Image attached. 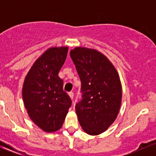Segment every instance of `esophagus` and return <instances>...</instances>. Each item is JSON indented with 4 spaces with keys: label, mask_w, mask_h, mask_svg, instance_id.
Wrapping results in <instances>:
<instances>
[{
    "label": "esophagus",
    "mask_w": 156,
    "mask_h": 156,
    "mask_svg": "<svg viewBox=\"0 0 156 156\" xmlns=\"http://www.w3.org/2000/svg\"><path fill=\"white\" fill-rule=\"evenodd\" d=\"M69 97H70V98L72 99V100H73V98H74V93L73 92L69 93Z\"/></svg>",
    "instance_id": "obj_1"
}]
</instances>
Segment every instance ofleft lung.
<instances>
[{"mask_svg": "<svg viewBox=\"0 0 156 156\" xmlns=\"http://www.w3.org/2000/svg\"><path fill=\"white\" fill-rule=\"evenodd\" d=\"M70 56L81 82L82 100L75 106L78 122L87 134L103 133L117 118L122 83L111 61L94 49L77 47Z\"/></svg>", "mask_w": 156, "mask_h": 156, "instance_id": "8db88e82", "label": "left lung"}]
</instances>
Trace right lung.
<instances>
[{
  "label": "right lung",
  "instance_id": "right-lung-1",
  "mask_svg": "<svg viewBox=\"0 0 156 156\" xmlns=\"http://www.w3.org/2000/svg\"><path fill=\"white\" fill-rule=\"evenodd\" d=\"M68 47L48 48L39 56L25 78L23 99L31 120L44 131L52 133L63 125L72 100L63 91L59 77Z\"/></svg>",
  "mask_w": 156,
  "mask_h": 156
}]
</instances>
